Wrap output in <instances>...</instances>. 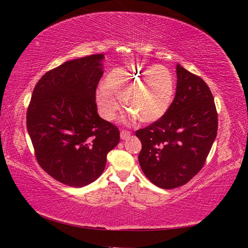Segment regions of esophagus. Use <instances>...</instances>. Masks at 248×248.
<instances>
[{
	"mask_svg": "<svg viewBox=\"0 0 248 248\" xmlns=\"http://www.w3.org/2000/svg\"><path fill=\"white\" fill-rule=\"evenodd\" d=\"M131 136V133L129 132V131H125V130H121L120 132V139L124 140H128Z\"/></svg>",
	"mask_w": 248,
	"mask_h": 248,
	"instance_id": "34e87169",
	"label": "esophagus"
}]
</instances>
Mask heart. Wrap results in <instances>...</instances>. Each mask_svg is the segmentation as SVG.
I'll list each match as a JSON object with an SVG mask.
<instances>
[{"label": "heart", "mask_w": 248, "mask_h": 248, "mask_svg": "<svg viewBox=\"0 0 248 248\" xmlns=\"http://www.w3.org/2000/svg\"><path fill=\"white\" fill-rule=\"evenodd\" d=\"M175 96V78L162 65L129 64L117 67L99 86L94 99L100 115L114 120L121 108L119 99L131 110L130 118L151 124L166 114Z\"/></svg>", "instance_id": "b5f03b06"}]
</instances>
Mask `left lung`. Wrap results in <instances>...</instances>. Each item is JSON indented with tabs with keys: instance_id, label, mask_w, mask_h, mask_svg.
Listing matches in <instances>:
<instances>
[{
	"instance_id": "1",
	"label": "left lung",
	"mask_w": 248,
	"mask_h": 248,
	"mask_svg": "<svg viewBox=\"0 0 248 248\" xmlns=\"http://www.w3.org/2000/svg\"><path fill=\"white\" fill-rule=\"evenodd\" d=\"M177 89L166 114L136 131L141 141L139 162L161 188L187 183L204 165L217 134L212 93L202 78L177 65Z\"/></svg>"
}]
</instances>
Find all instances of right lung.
<instances>
[{"label": "right lung", "mask_w": 248, "mask_h": 248, "mask_svg": "<svg viewBox=\"0 0 248 248\" xmlns=\"http://www.w3.org/2000/svg\"><path fill=\"white\" fill-rule=\"evenodd\" d=\"M103 54L65 62L41 77L31 94L26 128L36 160L66 186L82 187L103 172L118 145V128L97 112L94 93Z\"/></svg>", "instance_id": "add662e5"}]
</instances>
